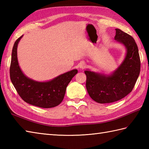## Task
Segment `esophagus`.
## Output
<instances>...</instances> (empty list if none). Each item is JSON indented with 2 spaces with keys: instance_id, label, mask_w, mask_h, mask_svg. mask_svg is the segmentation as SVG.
<instances>
[{
  "instance_id": "obj_1",
  "label": "esophagus",
  "mask_w": 149,
  "mask_h": 149,
  "mask_svg": "<svg viewBox=\"0 0 149 149\" xmlns=\"http://www.w3.org/2000/svg\"><path fill=\"white\" fill-rule=\"evenodd\" d=\"M84 66H84V64L83 63H80V64H79V67H80L81 68H82V69L84 68Z\"/></svg>"
}]
</instances>
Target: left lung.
<instances>
[{
	"label": "left lung",
	"mask_w": 149,
	"mask_h": 149,
	"mask_svg": "<svg viewBox=\"0 0 149 149\" xmlns=\"http://www.w3.org/2000/svg\"><path fill=\"white\" fill-rule=\"evenodd\" d=\"M115 39L127 49L124 61L111 75L85 71L88 94L95 102L111 103L123 99L131 93L140 72V58L136 43L131 35L116 29Z\"/></svg>",
	"instance_id": "left-lung-1"
}]
</instances>
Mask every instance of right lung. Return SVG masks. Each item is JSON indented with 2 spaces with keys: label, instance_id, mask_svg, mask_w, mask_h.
<instances>
[{
  "label": "right lung",
  "instance_id": "add662e5",
  "mask_svg": "<svg viewBox=\"0 0 149 149\" xmlns=\"http://www.w3.org/2000/svg\"><path fill=\"white\" fill-rule=\"evenodd\" d=\"M22 37L16 40L12 50L9 74L13 84L20 97L28 104L43 108L58 106L77 70H72L48 82H37L27 78L22 73L17 59V45Z\"/></svg>",
  "mask_w": 149,
  "mask_h": 149
}]
</instances>
